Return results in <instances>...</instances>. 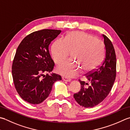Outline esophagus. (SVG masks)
<instances>
[{
    "label": "esophagus",
    "mask_w": 130,
    "mask_h": 130,
    "mask_svg": "<svg viewBox=\"0 0 130 130\" xmlns=\"http://www.w3.org/2000/svg\"><path fill=\"white\" fill-rule=\"evenodd\" d=\"M62 79L63 80L66 81V82H70V81H71V79L70 78H68L66 77H62Z\"/></svg>",
    "instance_id": "34e87169"
}]
</instances>
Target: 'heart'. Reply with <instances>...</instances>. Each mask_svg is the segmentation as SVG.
<instances>
[{
    "label": "heart",
    "mask_w": 130,
    "mask_h": 130,
    "mask_svg": "<svg viewBox=\"0 0 130 130\" xmlns=\"http://www.w3.org/2000/svg\"><path fill=\"white\" fill-rule=\"evenodd\" d=\"M72 56L77 61L83 72H89L95 69L102 61L104 46L100 40L83 31H72L53 42L51 47L53 60L60 63ZM57 72L66 77H72L79 73V68L75 62H64L57 68Z\"/></svg>",
    "instance_id": "1"
}]
</instances>
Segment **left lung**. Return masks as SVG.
<instances>
[{
	"instance_id": "left-lung-1",
	"label": "left lung",
	"mask_w": 130,
	"mask_h": 130,
	"mask_svg": "<svg viewBox=\"0 0 130 130\" xmlns=\"http://www.w3.org/2000/svg\"><path fill=\"white\" fill-rule=\"evenodd\" d=\"M105 55L102 63L86 74L89 82L79 79L81 85L79 92L74 94L76 101L85 108H92L102 102L112 88L116 77V56L111 40L103 35Z\"/></svg>"
}]
</instances>
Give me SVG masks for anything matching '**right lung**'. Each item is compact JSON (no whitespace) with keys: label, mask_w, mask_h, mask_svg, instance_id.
Wrapping results in <instances>:
<instances>
[{"label":"right lung","mask_w":130,"mask_h":130,"mask_svg":"<svg viewBox=\"0 0 130 130\" xmlns=\"http://www.w3.org/2000/svg\"><path fill=\"white\" fill-rule=\"evenodd\" d=\"M61 32L53 29L34 31L17 47L12 67L13 80L20 97L30 104L42 103L49 96L53 83L61 80L60 75L48 74L55 66L48 47Z\"/></svg>","instance_id":"right-lung-1"}]
</instances>
